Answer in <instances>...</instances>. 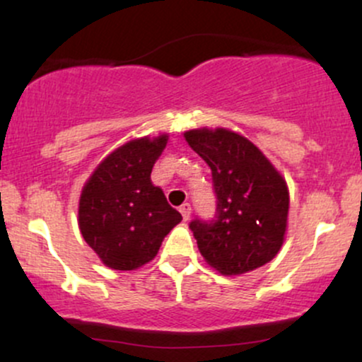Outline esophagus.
Here are the masks:
<instances>
[{
    "label": "esophagus",
    "instance_id": "esophagus-1",
    "mask_svg": "<svg viewBox=\"0 0 362 362\" xmlns=\"http://www.w3.org/2000/svg\"><path fill=\"white\" fill-rule=\"evenodd\" d=\"M178 211H180V214H182V218L185 219H189L190 218V213H192V206L189 204V202H184V204H182L180 207H178Z\"/></svg>",
    "mask_w": 362,
    "mask_h": 362
}]
</instances>
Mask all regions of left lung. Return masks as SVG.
<instances>
[{"label": "left lung", "instance_id": "1", "mask_svg": "<svg viewBox=\"0 0 362 362\" xmlns=\"http://www.w3.org/2000/svg\"><path fill=\"white\" fill-rule=\"evenodd\" d=\"M189 146L213 175L214 218L189 223L199 252L216 271L236 276L271 262L288 221L289 192L257 146L226 129L185 132Z\"/></svg>", "mask_w": 362, "mask_h": 362}]
</instances>
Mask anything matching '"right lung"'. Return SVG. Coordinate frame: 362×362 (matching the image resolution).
Listing matches in <instances>:
<instances>
[{
  "mask_svg": "<svg viewBox=\"0 0 362 362\" xmlns=\"http://www.w3.org/2000/svg\"><path fill=\"white\" fill-rule=\"evenodd\" d=\"M167 136L136 139L115 149L83 187L80 230L105 265L132 271L155 259L182 214L153 185L151 170Z\"/></svg>",
  "mask_w": 362,
  "mask_h": 362,
  "instance_id": "add662e5",
  "label": "right lung"
}]
</instances>
